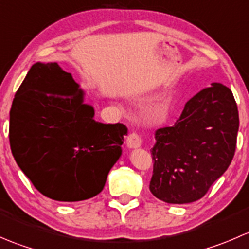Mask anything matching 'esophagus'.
Wrapping results in <instances>:
<instances>
[{"mask_svg":"<svg viewBox=\"0 0 249 249\" xmlns=\"http://www.w3.org/2000/svg\"><path fill=\"white\" fill-rule=\"evenodd\" d=\"M141 137L135 132L130 134L126 139V147L130 148V149H135V148L141 147Z\"/></svg>","mask_w":249,"mask_h":249,"instance_id":"esophagus-1","label":"esophagus"}]
</instances>
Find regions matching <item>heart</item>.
I'll return each mask as SVG.
<instances>
[{"label": "heart", "mask_w": 249, "mask_h": 249, "mask_svg": "<svg viewBox=\"0 0 249 249\" xmlns=\"http://www.w3.org/2000/svg\"><path fill=\"white\" fill-rule=\"evenodd\" d=\"M165 117H166V110H165L164 108L158 110V112H157V118H158V119L162 120V119H165Z\"/></svg>", "instance_id": "heart-1"}]
</instances>
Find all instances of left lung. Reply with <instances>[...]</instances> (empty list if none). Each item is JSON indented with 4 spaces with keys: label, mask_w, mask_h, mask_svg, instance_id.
<instances>
[{
    "label": "left lung",
    "mask_w": 249,
    "mask_h": 249,
    "mask_svg": "<svg viewBox=\"0 0 249 249\" xmlns=\"http://www.w3.org/2000/svg\"><path fill=\"white\" fill-rule=\"evenodd\" d=\"M238 110L231 90L212 83L185 104L177 122L155 132L149 190L167 203L201 199L235 154Z\"/></svg>",
    "instance_id": "8db88e82"
}]
</instances>
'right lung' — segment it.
Returning a JSON list of instances; mask_svg holds the SVG:
<instances>
[{
    "mask_svg": "<svg viewBox=\"0 0 249 249\" xmlns=\"http://www.w3.org/2000/svg\"><path fill=\"white\" fill-rule=\"evenodd\" d=\"M84 97L56 62H36L12 104L14 159L35 188L56 201H83L101 193L127 135L120 123L96 122Z\"/></svg>",
    "mask_w": 249,
    "mask_h": 249,
    "instance_id": "right-lung-1",
    "label": "right lung"
}]
</instances>
